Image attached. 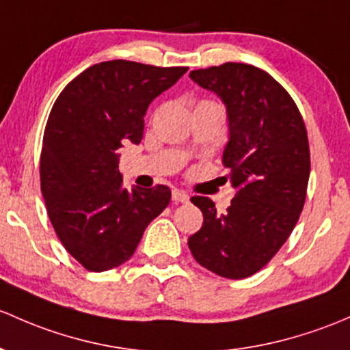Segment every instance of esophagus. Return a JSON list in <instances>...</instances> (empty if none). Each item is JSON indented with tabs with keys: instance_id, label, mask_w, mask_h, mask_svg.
<instances>
[{
	"instance_id": "1",
	"label": "esophagus",
	"mask_w": 350,
	"mask_h": 350,
	"mask_svg": "<svg viewBox=\"0 0 350 350\" xmlns=\"http://www.w3.org/2000/svg\"><path fill=\"white\" fill-rule=\"evenodd\" d=\"M172 201H174V203H187V201H189V196H187L185 191L174 189L172 191Z\"/></svg>"
}]
</instances>
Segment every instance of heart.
Here are the masks:
<instances>
[{
    "label": "heart",
    "instance_id": "b5f03b06",
    "mask_svg": "<svg viewBox=\"0 0 350 350\" xmlns=\"http://www.w3.org/2000/svg\"><path fill=\"white\" fill-rule=\"evenodd\" d=\"M201 105H219V104H216V102H213V100H201V102H198L196 107H201Z\"/></svg>",
    "mask_w": 350,
    "mask_h": 350
}]
</instances>
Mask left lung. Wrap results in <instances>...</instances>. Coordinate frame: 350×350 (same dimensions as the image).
Masks as SVG:
<instances>
[{"label": "left lung", "mask_w": 350, "mask_h": 350, "mask_svg": "<svg viewBox=\"0 0 350 350\" xmlns=\"http://www.w3.org/2000/svg\"><path fill=\"white\" fill-rule=\"evenodd\" d=\"M189 77L226 104L223 164L237 196L226 213L209 198H191L204 219L187 245L201 267L240 280L262 270L299 221L310 176L307 129L288 92L253 65L228 62Z\"/></svg>", "instance_id": "8db88e82"}]
</instances>
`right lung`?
Returning a JSON list of instances; mask_svg holds the SVG:
<instances>
[{
	"label": "right lung",
	"mask_w": 350,
	"mask_h": 350,
	"mask_svg": "<svg viewBox=\"0 0 350 350\" xmlns=\"http://www.w3.org/2000/svg\"><path fill=\"white\" fill-rule=\"evenodd\" d=\"M187 67L129 60L92 65L62 90L46 120L40 186L65 250L88 271L126 263L147 224L164 211L171 189H124L122 141L139 144L150 102Z\"/></svg>",
	"instance_id": "right-lung-1"
}]
</instances>
